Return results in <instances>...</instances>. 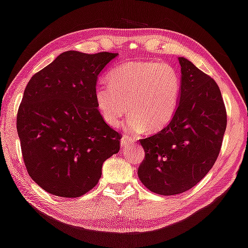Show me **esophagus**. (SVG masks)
I'll return each instance as SVG.
<instances>
[{
  "label": "esophagus",
  "mask_w": 248,
  "mask_h": 248,
  "mask_svg": "<svg viewBox=\"0 0 248 248\" xmlns=\"http://www.w3.org/2000/svg\"><path fill=\"white\" fill-rule=\"evenodd\" d=\"M134 140H134L133 137L123 136V137H122V140H121V146H122V147H126L127 145L134 143Z\"/></svg>",
  "instance_id": "obj_1"
}]
</instances>
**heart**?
<instances>
[{"label": "heart", "instance_id": "1", "mask_svg": "<svg viewBox=\"0 0 248 248\" xmlns=\"http://www.w3.org/2000/svg\"><path fill=\"white\" fill-rule=\"evenodd\" d=\"M181 94V80L169 63L132 62L108 75V84L96 89L95 102L103 120L112 127L132 115L128 132H158L172 120ZM129 107H127V104Z\"/></svg>", "mask_w": 248, "mask_h": 248}]
</instances>
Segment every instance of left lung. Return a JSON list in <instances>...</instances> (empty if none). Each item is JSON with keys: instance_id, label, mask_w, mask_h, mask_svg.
I'll return each instance as SVG.
<instances>
[{"instance_id": "8db88e82", "label": "left lung", "mask_w": 248, "mask_h": 248, "mask_svg": "<svg viewBox=\"0 0 248 248\" xmlns=\"http://www.w3.org/2000/svg\"><path fill=\"white\" fill-rule=\"evenodd\" d=\"M181 94L167 126L140 140L145 158L139 177L151 191L173 196L191 189L217 161L227 115L220 88L210 76L180 57Z\"/></svg>"}]
</instances>
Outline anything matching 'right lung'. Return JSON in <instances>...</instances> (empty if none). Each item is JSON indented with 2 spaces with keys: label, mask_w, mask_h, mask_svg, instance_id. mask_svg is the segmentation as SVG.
<instances>
[{
  "label": "right lung",
  "mask_w": 248,
  "mask_h": 248,
  "mask_svg": "<svg viewBox=\"0 0 248 248\" xmlns=\"http://www.w3.org/2000/svg\"><path fill=\"white\" fill-rule=\"evenodd\" d=\"M119 54L62 52L28 81L16 127L31 178L57 197L94 188L103 162L120 151L122 135L95 102L97 76Z\"/></svg>",
  "instance_id": "obj_1"
}]
</instances>
